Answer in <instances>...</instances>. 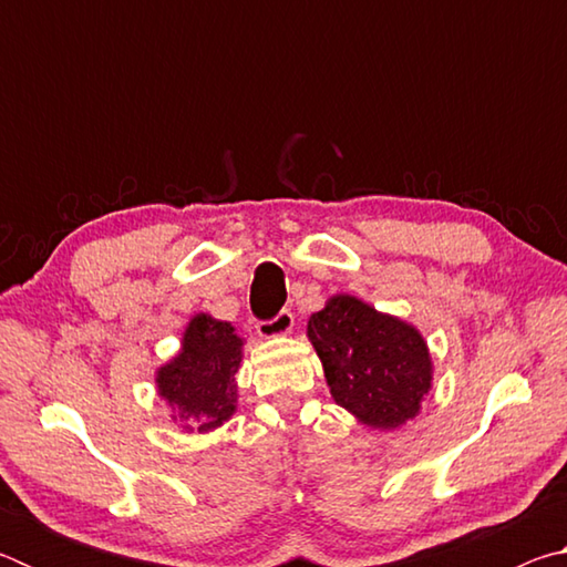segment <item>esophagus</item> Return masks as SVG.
I'll return each instance as SVG.
<instances>
[{"instance_id":"34e87169","label":"esophagus","mask_w":567,"mask_h":567,"mask_svg":"<svg viewBox=\"0 0 567 567\" xmlns=\"http://www.w3.org/2000/svg\"><path fill=\"white\" fill-rule=\"evenodd\" d=\"M295 328V318L290 310H282L277 312L275 320H262L257 322V332H260V338L265 340H275V338H285V334H290Z\"/></svg>"}]
</instances>
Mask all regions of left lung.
Here are the masks:
<instances>
[{"label":"left lung","instance_id":"obj_1","mask_svg":"<svg viewBox=\"0 0 567 567\" xmlns=\"http://www.w3.org/2000/svg\"><path fill=\"white\" fill-rule=\"evenodd\" d=\"M332 400L372 430L417 417L433 388V358L415 324L352 295H334L307 320Z\"/></svg>","mask_w":567,"mask_h":567}]
</instances>
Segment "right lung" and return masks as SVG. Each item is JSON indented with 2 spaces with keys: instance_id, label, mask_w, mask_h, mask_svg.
Instances as JSON below:
<instances>
[{
  "instance_id": "add662e5",
  "label": "right lung",
  "mask_w": 567,
  "mask_h": 567,
  "mask_svg": "<svg viewBox=\"0 0 567 567\" xmlns=\"http://www.w3.org/2000/svg\"><path fill=\"white\" fill-rule=\"evenodd\" d=\"M243 344L229 322L197 312L182 332V348L155 372L157 395L187 433L223 427L237 412V370Z\"/></svg>"
}]
</instances>
